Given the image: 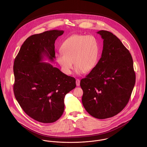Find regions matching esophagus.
Instances as JSON below:
<instances>
[{
  "mask_svg": "<svg viewBox=\"0 0 147 147\" xmlns=\"http://www.w3.org/2000/svg\"><path fill=\"white\" fill-rule=\"evenodd\" d=\"M76 85L78 86L80 85V80L79 79H76Z\"/></svg>",
  "mask_w": 147,
  "mask_h": 147,
  "instance_id": "esophagus-1",
  "label": "esophagus"
}]
</instances>
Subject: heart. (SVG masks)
<instances>
[{"label":"heart","mask_w":147,"mask_h":147,"mask_svg":"<svg viewBox=\"0 0 147 147\" xmlns=\"http://www.w3.org/2000/svg\"><path fill=\"white\" fill-rule=\"evenodd\" d=\"M61 50L62 53L56 54V60L67 75L71 73L73 62L77 67L76 73L82 74L92 70L99 58V44L92 36H71L63 42Z\"/></svg>","instance_id":"b5f03b06"}]
</instances>
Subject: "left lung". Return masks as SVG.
<instances>
[{"instance_id":"1","label":"left lung","mask_w":147,"mask_h":147,"mask_svg":"<svg viewBox=\"0 0 147 147\" xmlns=\"http://www.w3.org/2000/svg\"><path fill=\"white\" fill-rule=\"evenodd\" d=\"M101 57L90 73L81 80L82 103L92 117L105 119L118 114L128 104L136 82L133 59L112 33L100 30Z\"/></svg>"}]
</instances>
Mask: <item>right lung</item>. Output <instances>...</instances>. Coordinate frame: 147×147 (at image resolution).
Returning <instances> with one entry per match:
<instances>
[{
	"label": "right lung",
	"mask_w": 147,
	"mask_h": 147,
	"mask_svg": "<svg viewBox=\"0 0 147 147\" xmlns=\"http://www.w3.org/2000/svg\"><path fill=\"white\" fill-rule=\"evenodd\" d=\"M63 33L53 30L30 36L14 61L15 98L24 111L40 122L52 123L59 119L65 95L76 86L74 78L41 62L45 56L53 61L55 41Z\"/></svg>",
	"instance_id": "right-lung-1"
}]
</instances>
